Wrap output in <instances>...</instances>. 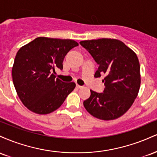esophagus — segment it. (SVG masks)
<instances>
[{
	"label": "esophagus",
	"mask_w": 157,
	"mask_h": 157,
	"mask_svg": "<svg viewBox=\"0 0 157 157\" xmlns=\"http://www.w3.org/2000/svg\"><path fill=\"white\" fill-rule=\"evenodd\" d=\"M76 86H77V89H82V86H80V85H78V84H77Z\"/></svg>",
	"instance_id": "esophagus-1"
}]
</instances>
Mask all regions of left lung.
I'll return each instance as SVG.
<instances>
[{"instance_id": "1", "label": "left lung", "mask_w": 157, "mask_h": 157, "mask_svg": "<svg viewBox=\"0 0 157 157\" xmlns=\"http://www.w3.org/2000/svg\"><path fill=\"white\" fill-rule=\"evenodd\" d=\"M98 64L95 77L105 75L103 91H91L83 101L85 109L94 117L111 120L128 111L137 97L140 66L137 56L122 41L102 38L80 42Z\"/></svg>"}]
</instances>
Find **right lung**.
<instances>
[{
    "instance_id": "add662e5",
    "label": "right lung",
    "mask_w": 157,
    "mask_h": 157,
    "mask_svg": "<svg viewBox=\"0 0 157 157\" xmlns=\"http://www.w3.org/2000/svg\"><path fill=\"white\" fill-rule=\"evenodd\" d=\"M78 44L73 40L40 37L21 47L12 67V80L23 104L32 112L46 114L63 103L76 86L56 78L68 52Z\"/></svg>"
}]
</instances>
